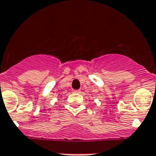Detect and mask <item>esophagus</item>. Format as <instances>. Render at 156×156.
Here are the masks:
<instances>
[{"instance_id": "obj_1", "label": "esophagus", "mask_w": 156, "mask_h": 156, "mask_svg": "<svg viewBox=\"0 0 156 156\" xmlns=\"http://www.w3.org/2000/svg\"><path fill=\"white\" fill-rule=\"evenodd\" d=\"M73 92H74V93H80V92H81V91L80 90H73Z\"/></svg>"}]
</instances>
